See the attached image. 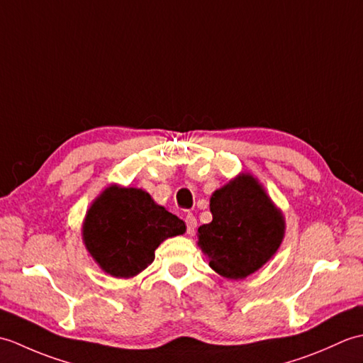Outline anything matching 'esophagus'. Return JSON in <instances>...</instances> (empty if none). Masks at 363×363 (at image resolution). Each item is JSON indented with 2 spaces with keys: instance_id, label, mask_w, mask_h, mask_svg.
I'll return each instance as SVG.
<instances>
[{
  "instance_id": "1",
  "label": "esophagus",
  "mask_w": 363,
  "mask_h": 363,
  "mask_svg": "<svg viewBox=\"0 0 363 363\" xmlns=\"http://www.w3.org/2000/svg\"><path fill=\"white\" fill-rule=\"evenodd\" d=\"M184 220H186V225H187V234H194L196 229V218L194 217V213H187Z\"/></svg>"
}]
</instances>
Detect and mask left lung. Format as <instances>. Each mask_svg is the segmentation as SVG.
I'll use <instances>...</instances> for the list:
<instances>
[{"label": "left lung", "instance_id": "1", "mask_svg": "<svg viewBox=\"0 0 363 363\" xmlns=\"http://www.w3.org/2000/svg\"><path fill=\"white\" fill-rule=\"evenodd\" d=\"M212 221L198 228V246L209 265L228 279H245L279 250L282 212L250 173H242L211 196Z\"/></svg>", "mask_w": 363, "mask_h": 363}]
</instances>
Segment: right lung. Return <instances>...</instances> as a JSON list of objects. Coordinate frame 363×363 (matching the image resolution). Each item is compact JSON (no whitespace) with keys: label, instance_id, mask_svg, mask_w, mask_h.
I'll list each match as a JSON object with an SVG mask.
<instances>
[{"label":"right lung","instance_id":"right-lung-1","mask_svg":"<svg viewBox=\"0 0 363 363\" xmlns=\"http://www.w3.org/2000/svg\"><path fill=\"white\" fill-rule=\"evenodd\" d=\"M186 233V223L142 189L107 187L87 211L82 240L103 272L133 277L154 260V251L168 237Z\"/></svg>","mask_w":363,"mask_h":363}]
</instances>
